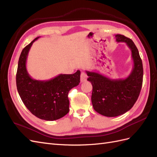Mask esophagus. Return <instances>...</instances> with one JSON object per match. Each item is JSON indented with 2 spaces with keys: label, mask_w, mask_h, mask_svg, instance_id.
<instances>
[{
  "label": "esophagus",
  "mask_w": 157,
  "mask_h": 157,
  "mask_svg": "<svg viewBox=\"0 0 157 157\" xmlns=\"http://www.w3.org/2000/svg\"><path fill=\"white\" fill-rule=\"evenodd\" d=\"M86 79H87V75L84 72H83V71H82L81 74H80V81L83 82L84 81H86Z\"/></svg>",
  "instance_id": "1"
}]
</instances>
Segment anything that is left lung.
I'll return each mask as SVG.
<instances>
[{
	"mask_svg": "<svg viewBox=\"0 0 157 157\" xmlns=\"http://www.w3.org/2000/svg\"><path fill=\"white\" fill-rule=\"evenodd\" d=\"M115 37L117 42H125L131 50L134 67L130 75L125 79H111L86 71L87 80L93 87L91 99L94 109L109 117L119 116L129 111L138 98L143 83V64L134 42L122 35H116Z\"/></svg>",
	"mask_w": 157,
	"mask_h": 157,
	"instance_id": "left-lung-1",
	"label": "left lung"
}]
</instances>
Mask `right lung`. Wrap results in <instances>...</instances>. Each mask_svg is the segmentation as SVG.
Wrapping results in <instances>:
<instances>
[{"label": "right lung", "mask_w": 157, "mask_h": 157, "mask_svg": "<svg viewBox=\"0 0 157 157\" xmlns=\"http://www.w3.org/2000/svg\"><path fill=\"white\" fill-rule=\"evenodd\" d=\"M36 37L23 49L18 61L16 86L23 103L36 117L55 121L69 113L68 93L80 83V71L74 74H60L48 80L33 79L26 69V61L31 47Z\"/></svg>", "instance_id": "obj_1"}]
</instances>
